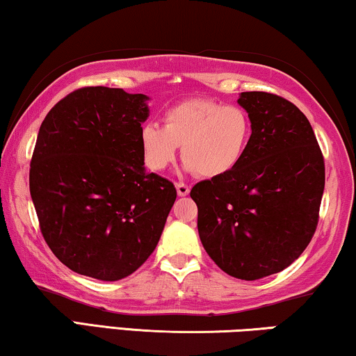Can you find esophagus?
Returning <instances> with one entry per match:
<instances>
[{
  "label": "esophagus",
  "instance_id": "esophagus-1",
  "mask_svg": "<svg viewBox=\"0 0 356 356\" xmlns=\"http://www.w3.org/2000/svg\"><path fill=\"white\" fill-rule=\"evenodd\" d=\"M176 188H177V195L179 196H187L188 192H190V187H188L187 184H184V182H177L176 184Z\"/></svg>",
  "mask_w": 356,
  "mask_h": 356
}]
</instances>
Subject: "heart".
Here are the masks:
<instances>
[{"label":"heart","instance_id":"obj_1","mask_svg":"<svg viewBox=\"0 0 356 356\" xmlns=\"http://www.w3.org/2000/svg\"><path fill=\"white\" fill-rule=\"evenodd\" d=\"M145 164L163 171L176 160L182 145L184 168L203 177H222L238 166L251 139V120L236 105L211 99H190L164 113V126L140 127Z\"/></svg>","mask_w":356,"mask_h":356}]
</instances>
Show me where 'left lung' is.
<instances>
[{
  "instance_id": "1",
  "label": "left lung",
  "mask_w": 356,
  "mask_h": 356,
  "mask_svg": "<svg viewBox=\"0 0 356 356\" xmlns=\"http://www.w3.org/2000/svg\"><path fill=\"white\" fill-rule=\"evenodd\" d=\"M251 120L245 156L229 174L190 192L209 257L230 277L254 281L289 267L318 225L325 160L307 116L280 95L241 92Z\"/></svg>"
}]
</instances>
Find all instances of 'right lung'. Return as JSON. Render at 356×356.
<instances>
[{"mask_svg": "<svg viewBox=\"0 0 356 356\" xmlns=\"http://www.w3.org/2000/svg\"><path fill=\"white\" fill-rule=\"evenodd\" d=\"M148 97L89 86L57 102L41 123L30 195L59 261L100 281L129 277L160 241L176 187L147 172L140 127Z\"/></svg>", "mask_w": 356, "mask_h": 356, "instance_id": "add662e5", "label": "right lung"}]
</instances>
